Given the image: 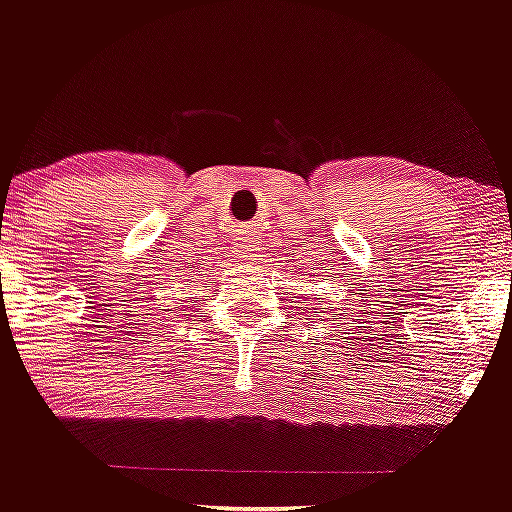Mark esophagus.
Returning <instances> with one entry per match:
<instances>
[{
    "label": "esophagus",
    "instance_id": "1",
    "mask_svg": "<svg viewBox=\"0 0 512 512\" xmlns=\"http://www.w3.org/2000/svg\"><path fill=\"white\" fill-rule=\"evenodd\" d=\"M238 250H240V257H243L245 262H255L257 257H260V240H257V236H252V233H248V236L240 238L238 243Z\"/></svg>",
    "mask_w": 512,
    "mask_h": 512
}]
</instances>
